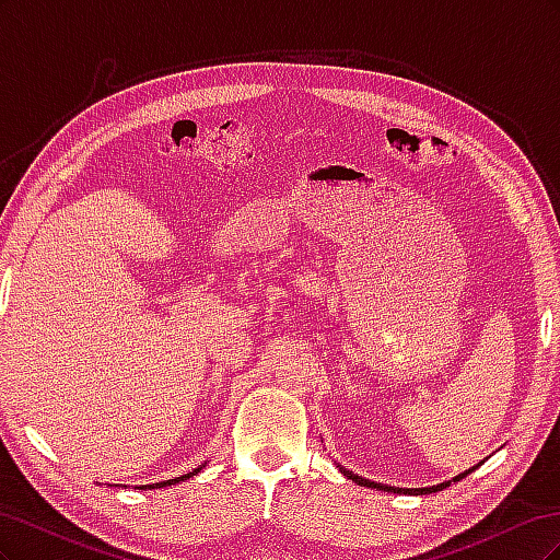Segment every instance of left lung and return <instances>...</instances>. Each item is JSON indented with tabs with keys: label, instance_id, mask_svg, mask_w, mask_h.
<instances>
[{
	"label": "left lung",
	"instance_id": "obj_1",
	"mask_svg": "<svg viewBox=\"0 0 560 560\" xmlns=\"http://www.w3.org/2000/svg\"><path fill=\"white\" fill-rule=\"evenodd\" d=\"M338 469H341V474L343 477H348V479H352L354 483H360V486H366V488H376V490H385V493H404V495H428V493H436V490H442V488H446L451 481H444V483H439V486H432V488H395V486H383V483H376V481H369V479H362V477H358V474H352L350 469H346L343 465H338ZM471 469H467V471H463V474H457L455 477V481H460V479H465L467 474H469Z\"/></svg>",
	"mask_w": 560,
	"mask_h": 560
}]
</instances>
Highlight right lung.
I'll use <instances>...</instances> for the list:
<instances>
[{"label": "right lung", "instance_id": "add662e5", "mask_svg": "<svg viewBox=\"0 0 560 560\" xmlns=\"http://www.w3.org/2000/svg\"><path fill=\"white\" fill-rule=\"evenodd\" d=\"M202 467H206V465H200V467H196L194 471H189V474H182V477H175V479H167V481H161V483H149V486H138L140 490H151V488H163V486H175V483H179V481H186V479H191L194 477V474H198Z\"/></svg>", "mask_w": 560, "mask_h": 560}]
</instances>
